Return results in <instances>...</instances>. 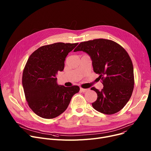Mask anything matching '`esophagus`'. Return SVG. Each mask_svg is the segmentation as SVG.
<instances>
[{"label":"esophagus","instance_id":"34e87169","mask_svg":"<svg viewBox=\"0 0 151 151\" xmlns=\"http://www.w3.org/2000/svg\"><path fill=\"white\" fill-rule=\"evenodd\" d=\"M89 91V89H84V88H80V91L82 92H85L86 91Z\"/></svg>","mask_w":151,"mask_h":151}]
</instances>
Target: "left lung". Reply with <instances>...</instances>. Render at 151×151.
<instances>
[{
	"mask_svg": "<svg viewBox=\"0 0 151 151\" xmlns=\"http://www.w3.org/2000/svg\"><path fill=\"white\" fill-rule=\"evenodd\" d=\"M80 51L90 55L93 71L104 85L100 91L91 88L97 94L93 108L105 114L119 112L130 100L134 88L133 66L129 54L116 42L104 38L80 43L74 51Z\"/></svg>",
	"mask_w": 151,
	"mask_h": 151,
	"instance_id": "left-lung-1",
	"label": "left lung"
}]
</instances>
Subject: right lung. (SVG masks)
Instances as JSON below:
<instances>
[{
	"mask_svg": "<svg viewBox=\"0 0 151 151\" xmlns=\"http://www.w3.org/2000/svg\"><path fill=\"white\" fill-rule=\"evenodd\" d=\"M77 43H55L40 47L29 58L23 70L22 83L30 108L44 119L56 117L67 108L78 86L57 84L55 75L63 71L68 52Z\"/></svg>",
	"mask_w": 151,
	"mask_h": 151,
	"instance_id": "1",
	"label": "right lung"
}]
</instances>
